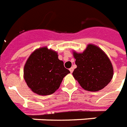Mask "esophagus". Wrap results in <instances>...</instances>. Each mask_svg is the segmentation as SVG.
<instances>
[{
    "mask_svg": "<svg viewBox=\"0 0 127 127\" xmlns=\"http://www.w3.org/2000/svg\"><path fill=\"white\" fill-rule=\"evenodd\" d=\"M73 68H70V69H69V70H70V73H72V72H73Z\"/></svg>",
    "mask_w": 127,
    "mask_h": 127,
    "instance_id": "1",
    "label": "esophagus"
}]
</instances>
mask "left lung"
Segmentation results:
<instances>
[{
  "label": "left lung",
  "mask_w": 127,
  "mask_h": 127,
  "mask_svg": "<svg viewBox=\"0 0 127 127\" xmlns=\"http://www.w3.org/2000/svg\"><path fill=\"white\" fill-rule=\"evenodd\" d=\"M76 68L74 78L85 90L98 92L102 90L114 76V68L110 59L102 49L90 44L83 53L72 52Z\"/></svg>",
  "instance_id": "8db88e82"
}]
</instances>
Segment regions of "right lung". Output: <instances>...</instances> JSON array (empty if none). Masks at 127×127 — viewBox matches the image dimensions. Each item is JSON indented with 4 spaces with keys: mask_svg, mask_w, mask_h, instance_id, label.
I'll list each match as a JSON object with an SVG mask.
<instances>
[{
    "mask_svg": "<svg viewBox=\"0 0 127 127\" xmlns=\"http://www.w3.org/2000/svg\"><path fill=\"white\" fill-rule=\"evenodd\" d=\"M70 71L58 59L56 51L47 46L33 51L24 66V79L35 94L46 96L58 90L62 80Z\"/></svg>",
    "mask_w": 127,
    "mask_h": 127,
    "instance_id": "right-lung-1",
    "label": "right lung"
}]
</instances>
